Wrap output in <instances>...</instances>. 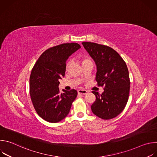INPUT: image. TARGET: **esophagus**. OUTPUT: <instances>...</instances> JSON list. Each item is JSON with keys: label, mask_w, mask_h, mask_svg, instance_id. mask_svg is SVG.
Wrapping results in <instances>:
<instances>
[{"label": "esophagus", "mask_w": 157, "mask_h": 157, "mask_svg": "<svg viewBox=\"0 0 157 157\" xmlns=\"http://www.w3.org/2000/svg\"><path fill=\"white\" fill-rule=\"evenodd\" d=\"M78 93L79 94H82V95H84L86 94H87V91L84 90V89H79V90L78 91Z\"/></svg>", "instance_id": "esophagus-1"}]
</instances>
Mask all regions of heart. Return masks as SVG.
<instances>
[{
  "instance_id": "b5f03b06",
  "label": "heart",
  "mask_w": 157,
  "mask_h": 157,
  "mask_svg": "<svg viewBox=\"0 0 157 157\" xmlns=\"http://www.w3.org/2000/svg\"><path fill=\"white\" fill-rule=\"evenodd\" d=\"M90 61V60H89V59H87V58H83V59H82V63H84V62H86V61ZM68 64H69V63H67L66 66H68Z\"/></svg>"
}]
</instances>
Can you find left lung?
Listing matches in <instances>:
<instances>
[{
    "mask_svg": "<svg viewBox=\"0 0 157 157\" xmlns=\"http://www.w3.org/2000/svg\"><path fill=\"white\" fill-rule=\"evenodd\" d=\"M82 44L96 64L98 85L104 86L102 94L92 92L96 96L92 112L102 119H113L122 113L128 99L130 82L126 63L109 47L92 42Z\"/></svg>",
    "mask_w": 157,
    "mask_h": 157,
    "instance_id": "left-lung-1",
    "label": "left lung"
}]
</instances>
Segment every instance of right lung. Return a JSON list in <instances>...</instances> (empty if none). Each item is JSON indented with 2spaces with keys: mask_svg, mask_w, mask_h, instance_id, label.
I'll return each instance as SVG.
<instances>
[{
  "mask_svg": "<svg viewBox=\"0 0 157 157\" xmlns=\"http://www.w3.org/2000/svg\"><path fill=\"white\" fill-rule=\"evenodd\" d=\"M81 48L78 43H63L50 48L39 57L30 77V94L37 114L52 123L64 119L70 113L78 92L75 89L61 93L59 80L64 76L66 62Z\"/></svg>",
  "mask_w": 157,
  "mask_h": 157,
  "instance_id": "obj_1",
  "label": "right lung"
}]
</instances>
